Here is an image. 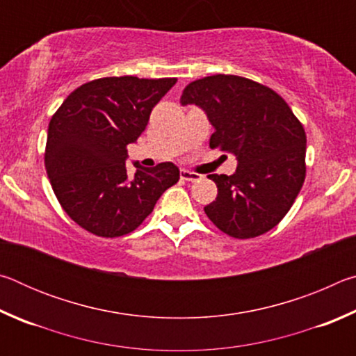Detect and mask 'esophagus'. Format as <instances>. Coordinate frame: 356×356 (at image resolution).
<instances>
[{"instance_id":"1","label":"esophagus","mask_w":356,"mask_h":356,"mask_svg":"<svg viewBox=\"0 0 356 356\" xmlns=\"http://www.w3.org/2000/svg\"><path fill=\"white\" fill-rule=\"evenodd\" d=\"M180 177H182L184 180H188V182H196V180L201 179L200 174L191 172V171H188V170H182V171H180Z\"/></svg>"}]
</instances>
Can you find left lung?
Returning a JSON list of instances; mask_svg holds the SVG:
<instances>
[{"instance_id":"1","label":"left lung","mask_w":356,"mask_h":356,"mask_svg":"<svg viewBox=\"0 0 356 356\" xmlns=\"http://www.w3.org/2000/svg\"><path fill=\"white\" fill-rule=\"evenodd\" d=\"M180 104L206 113L210 147L232 154V176L210 174L218 196L204 207L227 236L252 238L284 218L305 182L306 134L281 95L248 78L212 75L190 83Z\"/></svg>"}]
</instances>
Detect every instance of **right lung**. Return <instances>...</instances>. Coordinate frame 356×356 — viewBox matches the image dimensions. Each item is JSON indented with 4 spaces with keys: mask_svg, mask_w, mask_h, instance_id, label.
<instances>
[{
    "mask_svg": "<svg viewBox=\"0 0 356 356\" xmlns=\"http://www.w3.org/2000/svg\"><path fill=\"white\" fill-rule=\"evenodd\" d=\"M176 78L108 76L76 88L48 125L45 170L61 207L99 237L125 236L177 184L179 168L165 161L135 176L125 166L127 146L146 129L150 111Z\"/></svg>",
    "mask_w": 356,
    "mask_h": 356,
    "instance_id": "right-lung-1",
    "label": "right lung"
}]
</instances>
